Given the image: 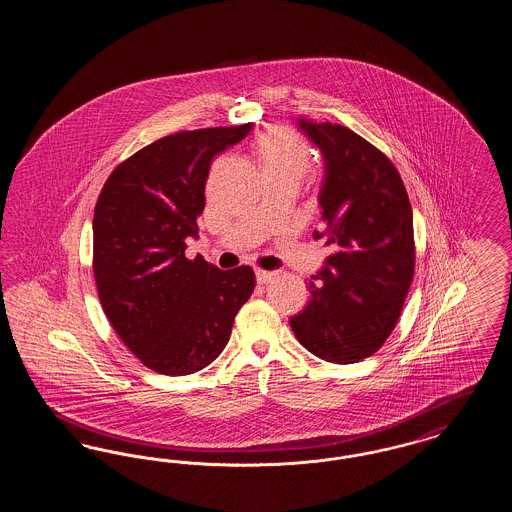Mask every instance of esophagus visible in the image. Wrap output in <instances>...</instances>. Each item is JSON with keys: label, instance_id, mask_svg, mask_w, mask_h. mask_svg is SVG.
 Segmentation results:
<instances>
[{"label": "esophagus", "instance_id": "34e87169", "mask_svg": "<svg viewBox=\"0 0 512 512\" xmlns=\"http://www.w3.org/2000/svg\"><path fill=\"white\" fill-rule=\"evenodd\" d=\"M255 278L259 284H268L272 278H274V272H268V270H255Z\"/></svg>", "mask_w": 512, "mask_h": 512}]
</instances>
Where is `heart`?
<instances>
[{
    "label": "heart",
    "mask_w": 512,
    "mask_h": 512,
    "mask_svg": "<svg viewBox=\"0 0 512 512\" xmlns=\"http://www.w3.org/2000/svg\"><path fill=\"white\" fill-rule=\"evenodd\" d=\"M257 157L270 178H286L299 184L311 171L313 157L307 144L288 128H274L257 142Z\"/></svg>",
    "instance_id": "1"
}]
</instances>
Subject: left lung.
<instances>
[{
    "instance_id": "1",
    "label": "left lung",
    "mask_w": 512,
    "mask_h": 512,
    "mask_svg": "<svg viewBox=\"0 0 512 512\" xmlns=\"http://www.w3.org/2000/svg\"><path fill=\"white\" fill-rule=\"evenodd\" d=\"M297 126L324 157L322 230L313 236L334 253L290 324L318 359L351 365L384 345L403 311L414 274L413 209L378 147L341 124L299 119Z\"/></svg>"
}]
</instances>
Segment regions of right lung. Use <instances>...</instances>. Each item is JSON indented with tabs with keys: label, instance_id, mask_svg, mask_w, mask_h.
<instances>
[{
	"label": "right lung",
	"instance_id": "add662e5",
	"mask_svg": "<svg viewBox=\"0 0 512 512\" xmlns=\"http://www.w3.org/2000/svg\"><path fill=\"white\" fill-rule=\"evenodd\" d=\"M219 126L176 132L136 151L111 172L94 211L99 301L124 345L151 370L194 374L230 340L255 288L251 267L186 259L197 234L215 155L251 130Z\"/></svg>",
	"mask_w": 512,
	"mask_h": 512
}]
</instances>
